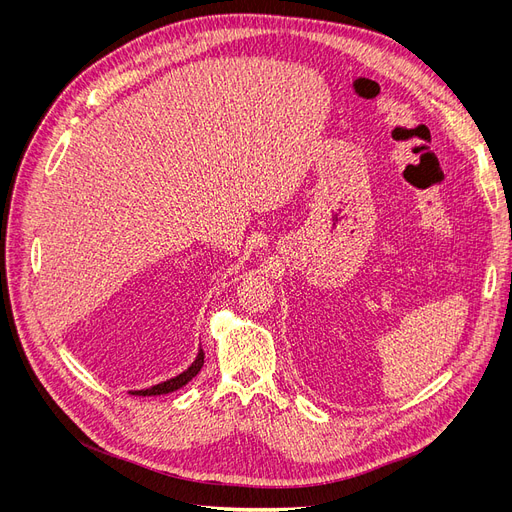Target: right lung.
Returning a JSON list of instances; mask_svg holds the SVG:
<instances>
[{"mask_svg": "<svg viewBox=\"0 0 512 512\" xmlns=\"http://www.w3.org/2000/svg\"><path fill=\"white\" fill-rule=\"evenodd\" d=\"M203 359H205V353L199 348L197 359L191 363V367L184 369L180 375H176V378L166 380V382H161V384H155V386H151V388H147V390H134V392H130V394H139V396H159V394L174 392V390L186 386L188 382H191V380L195 378V375H197V373L201 371V367H203Z\"/></svg>", "mask_w": 512, "mask_h": 512, "instance_id": "1", "label": "right lung"}]
</instances>
